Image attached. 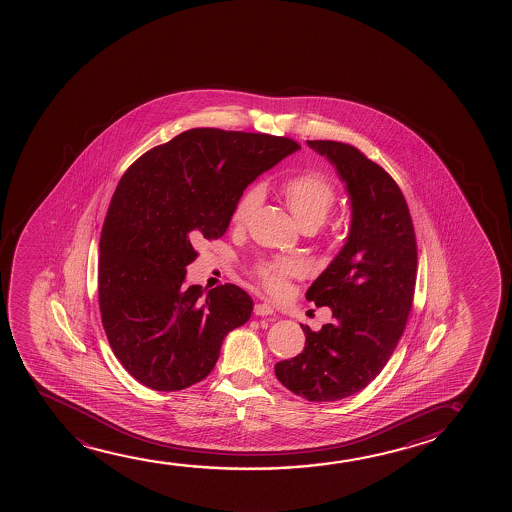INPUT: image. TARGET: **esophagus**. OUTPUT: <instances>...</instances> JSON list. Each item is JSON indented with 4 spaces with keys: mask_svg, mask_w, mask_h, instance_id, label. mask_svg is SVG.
I'll return each mask as SVG.
<instances>
[{
    "mask_svg": "<svg viewBox=\"0 0 512 512\" xmlns=\"http://www.w3.org/2000/svg\"><path fill=\"white\" fill-rule=\"evenodd\" d=\"M253 313H255L257 316L274 315V308L271 306V304H267V302H260V304H255Z\"/></svg>",
    "mask_w": 512,
    "mask_h": 512,
    "instance_id": "1",
    "label": "esophagus"
}]
</instances>
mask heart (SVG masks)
I'll return each mask as SVG.
<instances>
[{
    "instance_id": "b5f03b06",
    "label": "heart",
    "mask_w": 512,
    "mask_h": 512,
    "mask_svg": "<svg viewBox=\"0 0 512 512\" xmlns=\"http://www.w3.org/2000/svg\"><path fill=\"white\" fill-rule=\"evenodd\" d=\"M280 190L281 196L302 229L316 231L318 227H322L336 206V189L329 178L320 173H301V175L290 176L281 183ZM260 201H262V190L259 187H248L238 197V201L232 208L231 224L234 227H245L255 210L259 208ZM299 273H301L299 264L287 259L267 260L255 267V274L260 283L273 294L281 292L285 281Z\"/></svg>"
}]
</instances>
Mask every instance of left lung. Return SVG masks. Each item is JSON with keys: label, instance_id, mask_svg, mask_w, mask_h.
Returning a JSON list of instances; mask_svg holds the SVG:
<instances>
[{"label": "left lung", "instance_id": "left-lung-1", "mask_svg": "<svg viewBox=\"0 0 512 512\" xmlns=\"http://www.w3.org/2000/svg\"><path fill=\"white\" fill-rule=\"evenodd\" d=\"M334 164L351 201L350 234L306 292L332 323L306 334L304 350L274 367L290 392L334 402L364 390L383 371L406 329L416 285V236L404 194L385 169L358 148L308 141Z\"/></svg>", "mask_w": 512, "mask_h": 512}]
</instances>
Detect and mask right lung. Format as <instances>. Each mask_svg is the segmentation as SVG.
<instances>
[{
  "label": "right lung",
  "instance_id": "obj_1",
  "mask_svg": "<svg viewBox=\"0 0 512 512\" xmlns=\"http://www.w3.org/2000/svg\"><path fill=\"white\" fill-rule=\"evenodd\" d=\"M299 145L271 134L197 127L148 150L120 178L99 239L101 322L141 385L176 392L217 364L253 301L225 283L185 287L194 245L224 236L238 197Z\"/></svg>",
  "mask_w": 512,
  "mask_h": 512
}]
</instances>
